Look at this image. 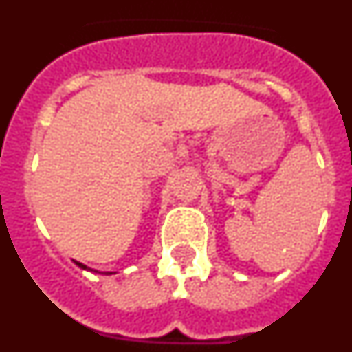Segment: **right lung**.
Masks as SVG:
<instances>
[{
    "label": "right lung",
    "instance_id": "obj_1",
    "mask_svg": "<svg viewBox=\"0 0 352 352\" xmlns=\"http://www.w3.org/2000/svg\"><path fill=\"white\" fill-rule=\"evenodd\" d=\"M74 263H76L80 270H86V272H93V273H100V272H95V270H89L88 266L82 263H77V261H74ZM113 273H116V272H105V273H102V275H113Z\"/></svg>",
    "mask_w": 352,
    "mask_h": 352
}]
</instances>
